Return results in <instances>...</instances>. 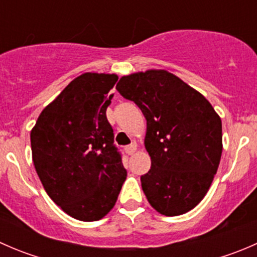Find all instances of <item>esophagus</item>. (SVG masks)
Segmentation results:
<instances>
[{
  "label": "esophagus",
  "mask_w": 257,
  "mask_h": 257,
  "mask_svg": "<svg viewBox=\"0 0 257 257\" xmlns=\"http://www.w3.org/2000/svg\"><path fill=\"white\" fill-rule=\"evenodd\" d=\"M136 152H137V145L136 144H131V145H128V147H125V153L128 155L134 154Z\"/></svg>",
  "instance_id": "34e87169"
}]
</instances>
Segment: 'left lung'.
<instances>
[{
    "label": "left lung",
    "mask_w": 257,
    "mask_h": 257,
    "mask_svg": "<svg viewBox=\"0 0 257 257\" xmlns=\"http://www.w3.org/2000/svg\"><path fill=\"white\" fill-rule=\"evenodd\" d=\"M116 89L147 119L144 145L152 167L141 181L149 204L165 216L190 211L206 195L219 168V114L200 92L164 69L123 76Z\"/></svg>",
    "instance_id": "8db88e82"
}]
</instances>
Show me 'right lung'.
I'll return each instance as SVG.
<instances>
[{
    "mask_svg": "<svg viewBox=\"0 0 257 257\" xmlns=\"http://www.w3.org/2000/svg\"><path fill=\"white\" fill-rule=\"evenodd\" d=\"M116 80L114 73L80 74L41 112L31 131L33 164L46 193L80 221L104 217L126 179L105 115Z\"/></svg>",
    "mask_w": 257,
    "mask_h": 257,
    "instance_id": "right-lung-1",
    "label": "right lung"
}]
</instances>
